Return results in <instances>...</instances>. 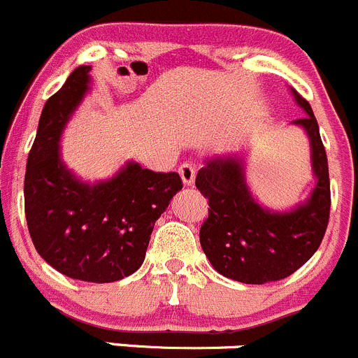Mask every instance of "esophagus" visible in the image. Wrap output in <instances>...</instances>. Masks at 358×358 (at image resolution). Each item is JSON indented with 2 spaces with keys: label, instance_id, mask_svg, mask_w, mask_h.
Returning a JSON list of instances; mask_svg holds the SVG:
<instances>
[{
  "label": "esophagus",
  "instance_id": "esophagus-1",
  "mask_svg": "<svg viewBox=\"0 0 358 358\" xmlns=\"http://www.w3.org/2000/svg\"><path fill=\"white\" fill-rule=\"evenodd\" d=\"M178 173L180 176H182L183 185H192L194 180H196V168H194V164H190V162H185V164L180 166Z\"/></svg>",
  "mask_w": 358,
  "mask_h": 358
}]
</instances>
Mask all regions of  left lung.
<instances>
[{
	"instance_id": "obj_1",
	"label": "left lung",
	"mask_w": 358,
	"mask_h": 358,
	"mask_svg": "<svg viewBox=\"0 0 358 358\" xmlns=\"http://www.w3.org/2000/svg\"><path fill=\"white\" fill-rule=\"evenodd\" d=\"M306 117L294 120L310 136L311 168L317 185L290 211L260 206L245 180L238 155L208 159L196 176V187L208 197V218L199 241L211 266L225 278L262 285L296 273L313 257L324 239L331 211V182L324 143L310 103L292 89Z\"/></svg>"
}]
</instances>
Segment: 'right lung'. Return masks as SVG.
Segmentation results:
<instances>
[{
	"instance_id": "1",
	"label": "right lung",
	"mask_w": 358,
	"mask_h": 358,
	"mask_svg": "<svg viewBox=\"0 0 358 358\" xmlns=\"http://www.w3.org/2000/svg\"><path fill=\"white\" fill-rule=\"evenodd\" d=\"M91 66H78L47 99L24 178L27 229L36 252L73 280L112 283L145 260L155 220L183 183L127 162L113 178L80 182L61 161L66 122L89 91Z\"/></svg>"
}]
</instances>
